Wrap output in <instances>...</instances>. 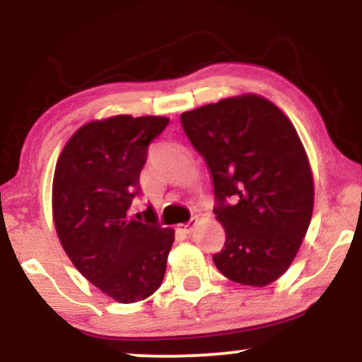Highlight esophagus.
I'll return each instance as SVG.
<instances>
[{
  "instance_id": "esophagus-1",
  "label": "esophagus",
  "mask_w": 362,
  "mask_h": 362,
  "mask_svg": "<svg viewBox=\"0 0 362 362\" xmlns=\"http://www.w3.org/2000/svg\"><path fill=\"white\" fill-rule=\"evenodd\" d=\"M195 224H197V218H192V219H190L189 223L178 224V230H180L182 233H185V235H190V233H192V231H194Z\"/></svg>"
}]
</instances>
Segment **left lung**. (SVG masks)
<instances>
[{
  "label": "left lung",
  "mask_w": 362,
  "mask_h": 362,
  "mask_svg": "<svg viewBox=\"0 0 362 362\" xmlns=\"http://www.w3.org/2000/svg\"><path fill=\"white\" fill-rule=\"evenodd\" d=\"M209 168L226 242L216 267L238 284L264 288L289 269L313 214V173L293 122L255 93L182 114Z\"/></svg>",
  "instance_id": "obj_1"
}]
</instances>
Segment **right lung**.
Wrapping results in <instances>:
<instances>
[{
    "mask_svg": "<svg viewBox=\"0 0 362 362\" xmlns=\"http://www.w3.org/2000/svg\"><path fill=\"white\" fill-rule=\"evenodd\" d=\"M168 117L114 115L91 120L62 148L52 180V218L74 267L117 303H136L160 288L175 231L129 213L139 194L148 146Z\"/></svg>",
    "mask_w": 362,
    "mask_h": 362,
    "instance_id": "right-lung-1",
    "label": "right lung"
}]
</instances>
